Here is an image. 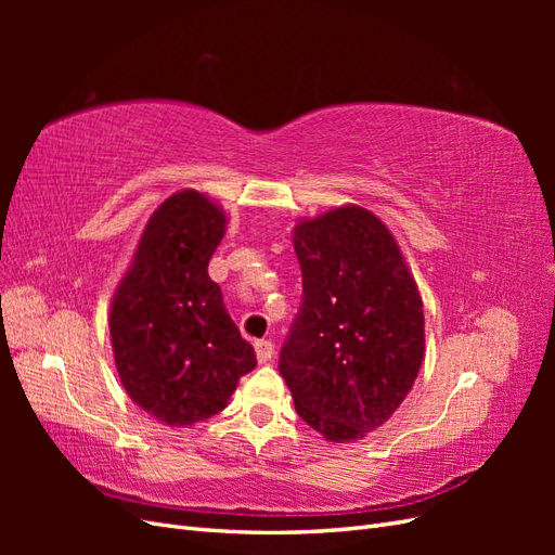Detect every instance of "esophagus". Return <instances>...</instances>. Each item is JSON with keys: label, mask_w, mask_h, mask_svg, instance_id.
<instances>
[{"label": "esophagus", "mask_w": 555, "mask_h": 555, "mask_svg": "<svg viewBox=\"0 0 555 555\" xmlns=\"http://www.w3.org/2000/svg\"><path fill=\"white\" fill-rule=\"evenodd\" d=\"M255 351H257L259 363H268V361L275 357V345L271 340H257L255 343Z\"/></svg>", "instance_id": "obj_1"}]
</instances>
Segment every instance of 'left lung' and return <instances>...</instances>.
Segmentation results:
<instances>
[{
  "instance_id": "8db88e82",
  "label": "left lung",
  "mask_w": 555,
  "mask_h": 555,
  "mask_svg": "<svg viewBox=\"0 0 555 555\" xmlns=\"http://www.w3.org/2000/svg\"><path fill=\"white\" fill-rule=\"evenodd\" d=\"M304 296L280 349L298 416L326 440H359L410 393L424 361V304L400 249L359 206L300 222Z\"/></svg>"
}]
</instances>
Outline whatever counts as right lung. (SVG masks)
Here are the masks:
<instances>
[{"label": "right lung", "instance_id": "1", "mask_svg": "<svg viewBox=\"0 0 555 555\" xmlns=\"http://www.w3.org/2000/svg\"><path fill=\"white\" fill-rule=\"evenodd\" d=\"M224 224V212L204 194L169 196L150 217L113 296L111 340L125 391L169 426L222 412L257 365L208 275Z\"/></svg>", "mask_w": 555, "mask_h": 555}]
</instances>
